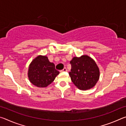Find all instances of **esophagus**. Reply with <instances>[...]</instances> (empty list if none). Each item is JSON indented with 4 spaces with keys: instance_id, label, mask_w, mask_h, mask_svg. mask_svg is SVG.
<instances>
[{
    "instance_id": "1",
    "label": "esophagus",
    "mask_w": 126,
    "mask_h": 126,
    "mask_svg": "<svg viewBox=\"0 0 126 126\" xmlns=\"http://www.w3.org/2000/svg\"><path fill=\"white\" fill-rule=\"evenodd\" d=\"M67 69H66V68H64L61 71V72H67Z\"/></svg>"
}]
</instances>
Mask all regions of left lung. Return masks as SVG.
I'll use <instances>...</instances> for the list:
<instances>
[{
    "label": "left lung",
    "instance_id": "8db88e82",
    "mask_svg": "<svg viewBox=\"0 0 126 126\" xmlns=\"http://www.w3.org/2000/svg\"><path fill=\"white\" fill-rule=\"evenodd\" d=\"M70 63L69 76L79 89L86 91L95 86L99 79L100 72L93 59L87 55H83L80 57H74Z\"/></svg>",
    "mask_w": 126,
    "mask_h": 126
}]
</instances>
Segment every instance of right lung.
I'll return each mask as SVG.
<instances>
[{
    "label": "right lung",
    "mask_w": 126,
    "mask_h": 126,
    "mask_svg": "<svg viewBox=\"0 0 126 126\" xmlns=\"http://www.w3.org/2000/svg\"><path fill=\"white\" fill-rule=\"evenodd\" d=\"M59 72L46 55H39L30 63L28 77L31 83L39 88L47 87L52 83Z\"/></svg>",
    "instance_id": "add662e5"
}]
</instances>
